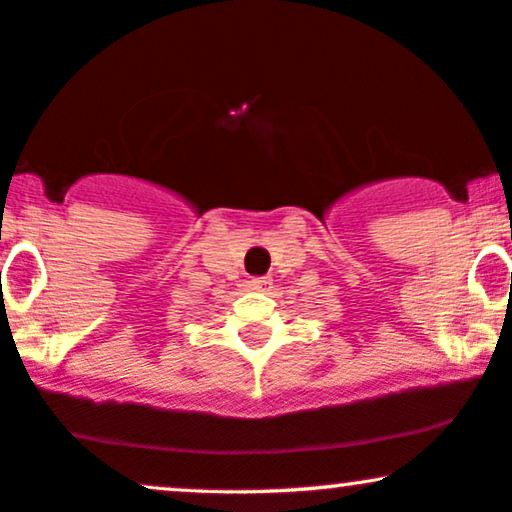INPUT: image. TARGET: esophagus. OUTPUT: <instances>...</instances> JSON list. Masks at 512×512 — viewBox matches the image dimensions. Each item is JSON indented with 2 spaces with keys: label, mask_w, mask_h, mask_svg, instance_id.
Masks as SVG:
<instances>
[{
  "label": "esophagus",
  "mask_w": 512,
  "mask_h": 512,
  "mask_svg": "<svg viewBox=\"0 0 512 512\" xmlns=\"http://www.w3.org/2000/svg\"><path fill=\"white\" fill-rule=\"evenodd\" d=\"M246 288L249 290H254V293H271L273 290V280L268 278V276H261V278H251V280H246Z\"/></svg>",
  "instance_id": "esophagus-1"
}]
</instances>
